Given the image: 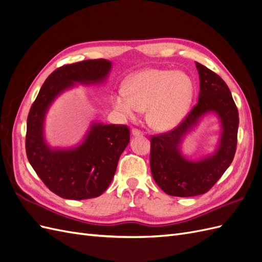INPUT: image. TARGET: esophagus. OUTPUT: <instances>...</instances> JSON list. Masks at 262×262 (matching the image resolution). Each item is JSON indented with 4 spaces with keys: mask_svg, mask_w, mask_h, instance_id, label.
<instances>
[{
    "mask_svg": "<svg viewBox=\"0 0 262 262\" xmlns=\"http://www.w3.org/2000/svg\"><path fill=\"white\" fill-rule=\"evenodd\" d=\"M131 134L133 137H140V136H143V132H141L138 129H132L131 130Z\"/></svg>",
    "mask_w": 262,
    "mask_h": 262,
    "instance_id": "obj_1",
    "label": "esophagus"
}]
</instances>
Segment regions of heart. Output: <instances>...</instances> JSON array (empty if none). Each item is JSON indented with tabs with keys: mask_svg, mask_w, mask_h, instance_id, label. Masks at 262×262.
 Instances as JSON below:
<instances>
[{
	"mask_svg": "<svg viewBox=\"0 0 262 262\" xmlns=\"http://www.w3.org/2000/svg\"><path fill=\"white\" fill-rule=\"evenodd\" d=\"M125 90L113 96V106L122 117L136 120L146 109L147 123L158 131L175 128L187 115L194 95V85L181 71L144 69L126 81Z\"/></svg>",
	"mask_w": 262,
	"mask_h": 262,
	"instance_id": "1",
	"label": "heart"
}]
</instances>
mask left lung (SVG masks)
Listing matches in <instances>:
<instances>
[{
  "instance_id": "1",
  "label": "left lung",
  "mask_w": 262,
  "mask_h": 262,
  "mask_svg": "<svg viewBox=\"0 0 262 262\" xmlns=\"http://www.w3.org/2000/svg\"><path fill=\"white\" fill-rule=\"evenodd\" d=\"M195 67L200 78L198 104L177 128L150 139L152 176L164 192L175 196L209 191L232 164L237 145L239 118L231 91L211 70L198 62ZM211 113L219 119L221 128L216 149L199 160H188L182 154V142Z\"/></svg>"
}]
</instances>
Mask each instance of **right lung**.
<instances>
[{"label": "right lung", "mask_w": 262, "mask_h": 262, "mask_svg": "<svg viewBox=\"0 0 262 262\" xmlns=\"http://www.w3.org/2000/svg\"><path fill=\"white\" fill-rule=\"evenodd\" d=\"M112 67L109 60L98 59L57 69L47 78L30 108L26 133L28 161L43 184L63 199H91L105 192L129 144L130 131L126 125L93 121L81 143L67 148L51 147L45 138L47 113L62 93L77 84L105 83Z\"/></svg>", "instance_id": "1"}]
</instances>
